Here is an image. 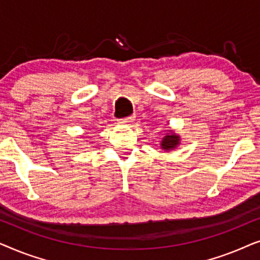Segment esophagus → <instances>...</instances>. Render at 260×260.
Instances as JSON below:
<instances>
[{"mask_svg":"<svg viewBox=\"0 0 260 260\" xmlns=\"http://www.w3.org/2000/svg\"><path fill=\"white\" fill-rule=\"evenodd\" d=\"M134 118H135V116H130V117H127V118L119 119L118 123H119V124H123V125H130V124L133 123L134 120H135Z\"/></svg>","mask_w":260,"mask_h":260,"instance_id":"34e87169","label":"esophagus"}]
</instances>
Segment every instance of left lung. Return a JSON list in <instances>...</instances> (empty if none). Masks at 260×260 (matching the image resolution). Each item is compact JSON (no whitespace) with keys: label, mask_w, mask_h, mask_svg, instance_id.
Listing matches in <instances>:
<instances>
[{"label":"left lung","mask_w":260,"mask_h":260,"mask_svg":"<svg viewBox=\"0 0 260 260\" xmlns=\"http://www.w3.org/2000/svg\"><path fill=\"white\" fill-rule=\"evenodd\" d=\"M180 143H181L180 135H177L174 133L173 130H170L169 133L162 138L161 143H159V147H161V149H163L165 151L168 152L179 147Z\"/></svg>","instance_id":"1"}]
</instances>
